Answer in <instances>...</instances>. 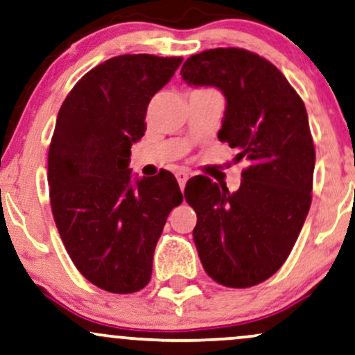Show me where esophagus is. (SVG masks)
Instances as JSON below:
<instances>
[{
    "label": "esophagus",
    "mask_w": 355,
    "mask_h": 355,
    "mask_svg": "<svg viewBox=\"0 0 355 355\" xmlns=\"http://www.w3.org/2000/svg\"><path fill=\"white\" fill-rule=\"evenodd\" d=\"M189 178H190V173L187 172V170H180V172H177V180H178V185H180L182 190L185 189V183Z\"/></svg>",
    "instance_id": "1"
}]
</instances>
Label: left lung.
<instances>
[{
    "mask_svg": "<svg viewBox=\"0 0 355 355\" xmlns=\"http://www.w3.org/2000/svg\"><path fill=\"white\" fill-rule=\"evenodd\" d=\"M180 75L223 93L218 140L248 162L237 191L203 175L187 182L198 257L215 282L252 287L284 266L311 209L315 148L305 105L279 68L242 48L191 55Z\"/></svg>",
    "mask_w": 355,
    "mask_h": 355,
    "instance_id": "8db88e82",
    "label": "left lung"
}]
</instances>
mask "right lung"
Segmentation results:
<instances>
[{"label": "right lung", "mask_w": 355, "mask_h": 355, "mask_svg": "<svg viewBox=\"0 0 355 355\" xmlns=\"http://www.w3.org/2000/svg\"><path fill=\"white\" fill-rule=\"evenodd\" d=\"M180 63L178 56L110 58L81 76L56 118L48 152L53 218L80 274L113 294L150 282L166 217L183 200L166 170L132 182L128 168L150 100Z\"/></svg>", "instance_id": "obj_1"}]
</instances>
